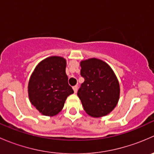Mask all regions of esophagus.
Listing matches in <instances>:
<instances>
[{
  "label": "esophagus",
  "mask_w": 154,
  "mask_h": 154,
  "mask_svg": "<svg viewBox=\"0 0 154 154\" xmlns=\"http://www.w3.org/2000/svg\"><path fill=\"white\" fill-rule=\"evenodd\" d=\"M73 89H74V93H77V86H74V87H73Z\"/></svg>",
  "instance_id": "1"
}]
</instances>
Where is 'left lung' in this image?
<instances>
[{"instance_id": "obj_1", "label": "left lung", "mask_w": 154, "mask_h": 154, "mask_svg": "<svg viewBox=\"0 0 154 154\" xmlns=\"http://www.w3.org/2000/svg\"><path fill=\"white\" fill-rule=\"evenodd\" d=\"M85 79L77 95L85 112L93 118L109 114L120 98L119 82L112 68L101 60L90 58L80 63Z\"/></svg>"}]
</instances>
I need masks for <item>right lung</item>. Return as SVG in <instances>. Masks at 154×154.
<instances>
[{
  "label": "right lung",
  "instance_id": "add662e5",
  "mask_svg": "<svg viewBox=\"0 0 154 154\" xmlns=\"http://www.w3.org/2000/svg\"><path fill=\"white\" fill-rule=\"evenodd\" d=\"M66 60L52 56L42 60L32 71L28 83L31 104L42 115L56 116L62 111L72 88L68 83Z\"/></svg>",
  "mask_w": 154,
  "mask_h": 154
}]
</instances>
